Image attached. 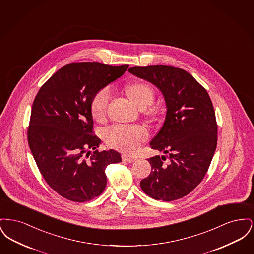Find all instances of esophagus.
I'll list each match as a JSON object with an SVG mask.
<instances>
[{"label": "esophagus", "mask_w": 254, "mask_h": 254, "mask_svg": "<svg viewBox=\"0 0 254 254\" xmlns=\"http://www.w3.org/2000/svg\"><path fill=\"white\" fill-rule=\"evenodd\" d=\"M122 160H123L124 162L132 163V162H134V161L136 160V158L131 157V156H129V155H127V154H122Z\"/></svg>", "instance_id": "esophagus-1"}]
</instances>
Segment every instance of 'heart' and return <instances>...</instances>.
<instances>
[{
    "label": "heart",
    "mask_w": 254,
    "mask_h": 254,
    "mask_svg": "<svg viewBox=\"0 0 254 254\" xmlns=\"http://www.w3.org/2000/svg\"><path fill=\"white\" fill-rule=\"evenodd\" d=\"M125 92L139 109L143 110L145 115L150 118L157 116L158 109L150 106L155 99V89L149 83L143 80L134 81L126 85ZM109 98V90L107 88H101L93 94L90 101V111L95 121L106 120ZM148 137L149 133L144 126L134 125L125 127L115 125L106 130L105 142L111 148L127 154H132L145 143Z\"/></svg>",
    "instance_id": "1"
}]
</instances>
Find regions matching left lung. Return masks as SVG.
I'll list each match as a JSON object with an SVG mask.
<instances>
[{
  "label": "left lung",
  "mask_w": 254,
  "mask_h": 254,
  "mask_svg": "<svg viewBox=\"0 0 254 254\" xmlns=\"http://www.w3.org/2000/svg\"><path fill=\"white\" fill-rule=\"evenodd\" d=\"M128 71L156 85L165 96L166 119L150 147L168 154L147 159L151 172L140 186L155 200L170 202L202 182L217 145V122L207 91L186 70L170 65L134 66Z\"/></svg>",
  "instance_id": "1"
}]
</instances>
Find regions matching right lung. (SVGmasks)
<instances>
[{
	"label": "right lung",
	"instance_id": "obj_1",
	"mask_svg": "<svg viewBox=\"0 0 254 254\" xmlns=\"http://www.w3.org/2000/svg\"><path fill=\"white\" fill-rule=\"evenodd\" d=\"M127 68V64L70 63L37 93L27 128L28 145L45 181L67 200L83 203L98 197L107 186L106 168L122 161L113 149H97L101 140L93 131L90 101Z\"/></svg>",
	"mask_w": 254,
	"mask_h": 254
}]
</instances>
